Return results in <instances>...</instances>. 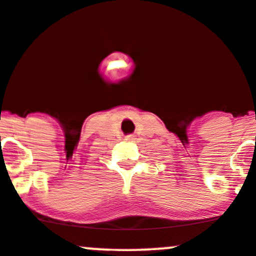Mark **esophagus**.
Returning a JSON list of instances; mask_svg holds the SVG:
<instances>
[{"label": "esophagus", "instance_id": "1", "mask_svg": "<svg viewBox=\"0 0 256 256\" xmlns=\"http://www.w3.org/2000/svg\"><path fill=\"white\" fill-rule=\"evenodd\" d=\"M135 138H136L135 135H128V136H126V140H128V141H134Z\"/></svg>", "mask_w": 256, "mask_h": 256}]
</instances>
